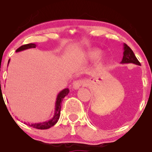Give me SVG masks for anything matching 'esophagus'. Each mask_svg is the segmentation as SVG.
<instances>
[{"instance_id": "34e87169", "label": "esophagus", "mask_w": 152, "mask_h": 152, "mask_svg": "<svg viewBox=\"0 0 152 152\" xmlns=\"http://www.w3.org/2000/svg\"><path fill=\"white\" fill-rule=\"evenodd\" d=\"M86 84V82H85L82 79H78V80H76L74 83H73V88L74 89H78L81 86L83 85Z\"/></svg>"}]
</instances>
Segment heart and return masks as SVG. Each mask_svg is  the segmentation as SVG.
Instances as JSON below:
<instances>
[{"label":"heart","mask_w":152,"mask_h":152,"mask_svg":"<svg viewBox=\"0 0 152 152\" xmlns=\"http://www.w3.org/2000/svg\"><path fill=\"white\" fill-rule=\"evenodd\" d=\"M101 54V50L98 49V48H92L90 50H88V53H87V57H88L89 59H95L97 57H99ZM99 62L102 63V60L100 59L99 60Z\"/></svg>","instance_id":"b5f03b06"}]
</instances>
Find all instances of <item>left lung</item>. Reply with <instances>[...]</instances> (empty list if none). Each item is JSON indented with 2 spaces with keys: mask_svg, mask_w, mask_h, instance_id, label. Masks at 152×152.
Masks as SVG:
<instances>
[{
  "mask_svg": "<svg viewBox=\"0 0 152 152\" xmlns=\"http://www.w3.org/2000/svg\"><path fill=\"white\" fill-rule=\"evenodd\" d=\"M124 56L121 64H134L136 65L141 66L140 62L138 61L134 55L133 50L129 47L126 43H124Z\"/></svg>",
  "mask_w": 152,
  "mask_h": 152,
  "instance_id": "1",
  "label": "left lung"
}]
</instances>
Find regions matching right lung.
Instances as JSON below:
<instances>
[{
	"mask_svg": "<svg viewBox=\"0 0 152 152\" xmlns=\"http://www.w3.org/2000/svg\"><path fill=\"white\" fill-rule=\"evenodd\" d=\"M36 45L35 43H28V44L23 45L21 46L20 48H18V49L15 50V52H20L22 50L29 49V48H36ZM10 59L8 60V63L9 64ZM69 93V89L68 88H64V90H62L61 91H60L56 97V105H55V111H54V115L53 118L51 119L48 120V121L41 122V123H36V124H29V126L31 127H34V128L38 129H48L50 128L51 126H54L57 123V121H58L59 118H60V114H61V103L63 99L66 96L68 95V94Z\"/></svg>",
	"mask_w": 152,
	"mask_h": 152,
	"instance_id": "1",
	"label": "right lung"
}]
</instances>
